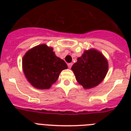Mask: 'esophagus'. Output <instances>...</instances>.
<instances>
[{"mask_svg": "<svg viewBox=\"0 0 131 131\" xmlns=\"http://www.w3.org/2000/svg\"><path fill=\"white\" fill-rule=\"evenodd\" d=\"M72 65H73V63H71H71H69L68 64V67L69 68V69H71L72 67Z\"/></svg>", "mask_w": 131, "mask_h": 131, "instance_id": "34e87169", "label": "esophagus"}]
</instances>
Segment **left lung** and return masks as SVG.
Segmentation results:
<instances>
[{"label":"left lung","instance_id":"1","mask_svg":"<svg viewBox=\"0 0 131 131\" xmlns=\"http://www.w3.org/2000/svg\"><path fill=\"white\" fill-rule=\"evenodd\" d=\"M71 69L78 83L88 89L95 87L103 81L107 73L108 63L101 53L90 49L78 58Z\"/></svg>","mask_w":131,"mask_h":131}]
</instances>
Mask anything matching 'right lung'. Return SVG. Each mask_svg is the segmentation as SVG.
Returning <instances> with one entry per match:
<instances>
[{
  "instance_id": "right-lung-1",
  "label": "right lung",
  "mask_w": 131,
  "mask_h": 131,
  "mask_svg": "<svg viewBox=\"0 0 131 131\" xmlns=\"http://www.w3.org/2000/svg\"><path fill=\"white\" fill-rule=\"evenodd\" d=\"M24 73L28 82L39 89H48L67 65L45 44L30 49L22 60Z\"/></svg>"
}]
</instances>
